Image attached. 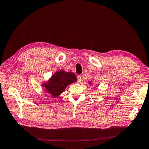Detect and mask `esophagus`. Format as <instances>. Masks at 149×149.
Returning <instances> with one entry per match:
<instances>
[{
    "instance_id": "1",
    "label": "esophagus",
    "mask_w": 149,
    "mask_h": 149,
    "mask_svg": "<svg viewBox=\"0 0 149 149\" xmlns=\"http://www.w3.org/2000/svg\"><path fill=\"white\" fill-rule=\"evenodd\" d=\"M77 78H78V81L79 83H80L81 81V79H82V76H81V75H79V76H78Z\"/></svg>"
}]
</instances>
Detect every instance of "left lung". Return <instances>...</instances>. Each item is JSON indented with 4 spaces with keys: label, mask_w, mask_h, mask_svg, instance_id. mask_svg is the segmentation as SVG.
<instances>
[{
    "label": "left lung",
    "mask_w": 149,
    "mask_h": 149,
    "mask_svg": "<svg viewBox=\"0 0 149 149\" xmlns=\"http://www.w3.org/2000/svg\"><path fill=\"white\" fill-rule=\"evenodd\" d=\"M89 84H91V81H90V82H89Z\"/></svg>",
    "instance_id": "obj_1"
}]
</instances>
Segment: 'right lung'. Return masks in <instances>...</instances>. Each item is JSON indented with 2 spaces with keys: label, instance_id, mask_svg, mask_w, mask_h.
<instances>
[{
  "label": "right lung",
  "instance_id": "1",
  "mask_svg": "<svg viewBox=\"0 0 149 149\" xmlns=\"http://www.w3.org/2000/svg\"><path fill=\"white\" fill-rule=\"evenodd\" d=\"M76 81L77 78L73 73L60 70L53 74L47 82L43 83L42 86L47 93L53 97H56L65 91L68 86Z\"/></svg>",
  "mask_w": 149,
  "mask_h": 149
}]
</instances>
